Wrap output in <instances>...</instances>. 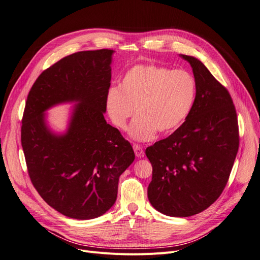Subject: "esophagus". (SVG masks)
Listing matches in <instances>:
<instances>
[{
	"instance_id": "1",
	"label": "esophagus",
	"mask_w": 260,
	"mask_h": 260,
	"mask_svg": "<svg viewBox=\"0 0 260 260\" xmlns=\"http://www.w3.org/2000/svg\"><path fill=\"white\" fill-rule=\"evenodd\" d=\"M133 147H134V151H135V155L137 156L138 158H142L144 156L143 149H142V147L139 144H134Z\"/></svg>"
}]
</instances>
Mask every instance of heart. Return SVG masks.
<instances>
[{
  "label": "heart",
  "instance_id": "obj_1",
  "mask_svg": "<svg viewBox=\"0 0 260 260\" xmlns=\"http://www.w3.org/2000/svg\"><path fill=\"white\" fill-rule=\"evenodd\" d=\"M197 94L195 78L182 70L158 65H137L122 79L118 89L107 93L106 107L113 124L125 129L136 108L131 137L152 140L157 132L170 135L192 112Z\"/></svg>",
  "mask_w": 260,
  "mask_h": 260
}]
</instances>
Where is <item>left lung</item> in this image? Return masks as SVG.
<instances>
[{"mask_svg": "<svg viewBox=\"0 0 260 260\" xmlns=\"http://www.w3.org/2000/svg\"><path fill=\"white\" fill-rule=\"evenodd\" d=\"M181 57L193 68L195 104L178 129L145 149L153 167L148 200L157 211L173 217L198 214L219 198L239 146L230 92L201 61Z\"/></svg>", "mask_w": 260, "mask_h": 260, "instance_id": "left-lung-1", "label": "left lung"}]
</instances>
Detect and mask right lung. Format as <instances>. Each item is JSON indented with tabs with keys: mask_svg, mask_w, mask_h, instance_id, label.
Returning <instances> with one entry per match:
<instances>
[{
	"mask_svg": "<svg viewBox=\"0 0 260 260\" xmlns=\"http://www.w3.org/2000/svg\"><path fill=\"white\" fill-rule=\"evenodd\" d=\"M112 49L64 57L41 74L25 104L21 143L29 178L52 209L86 220L103 215L117 199L120 175L133 163L131 143L106 123ZM79 101L66 134L54 135L43 113Z\"/></svg>",
	"mask_w": 260,
	"mask_h": 260,
	"instance_id": "1",
	"label": "right lung"
}]
</instances>
